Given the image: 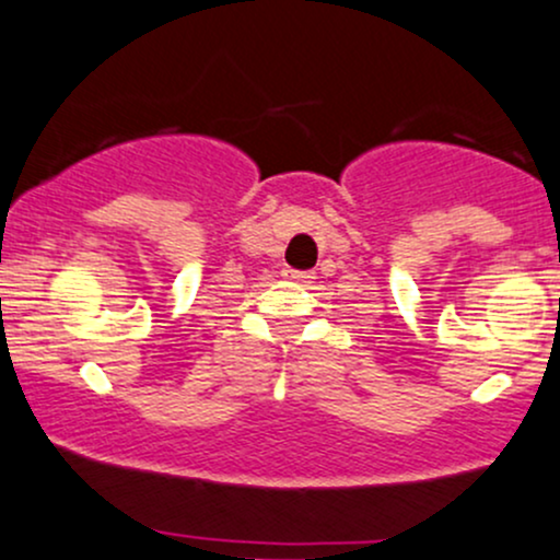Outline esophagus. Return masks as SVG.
Instances as JSON below:
<instances>
[{
    "mask_svg": "<svg viewBox=\"0 0 560 560\" xmlns=\"http://www.w3.org/2000/svg\"><path fill=\"white\" fill-rule=\"evenodd\" d=\"M285 278L293 282H301V285H310L314 280V272H304V269H285Z\"/></svg>",
    "mask_w": 560,
    "mask_h": 560,
    "instance_id": "obj_1",
    "label": "esophagus"
}]
</instances>
